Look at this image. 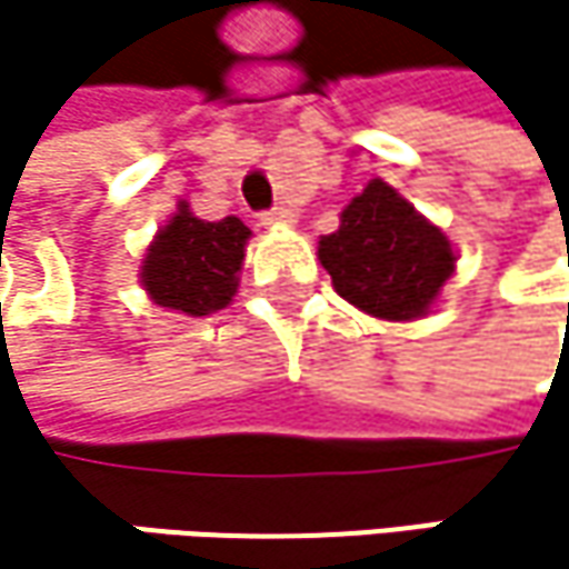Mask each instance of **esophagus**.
Instances as JSON below:
<instances>
[{
    "mask_svg": "<svg viewBox=\"0 0 569 569\" xmlns=\"http://www.w3.org/2000/svg\"><path fill=\"white\" fill-rule=\"evenodd\" d=\"M296 213L289 207H273L270 213H263V227H292Z\"/></svg>",
    "mask_w": 569,
    "mask_h": 569,
    "instance_id": "esophagus-1",
    "label": "esophagus"
}]
</instances>
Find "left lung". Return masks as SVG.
<instances>
[{
    "label": "left lung",
    "instance_id": "obj_1",
    "mask_svg": "<svg viewBox=\"0 0 569 569\" xmlns=\"http://www.w3.org/2000/svg\"><path fill=\"white\" fill-rule=\"evenodd\" d=\"M319 263L356 309L386 319H425L458 270V250L392 183L372 177L339 213V230L319 237Z\"/></svg>",
    "mask_w": 569,
    "mask_h": 569
}]
</instances>
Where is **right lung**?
Wrapping results in <instances>:
<instances>
[{
    "label": "right lung",
    "instance_id": "right-lung-1",
    "mask_svg": "<svg viewBox=\"0 0 569 569\" xmlns=\"http://www.w3.org/2000/svg\"><path fill=\"white\" fill-rule=\"evenodd\" d=\"M250 237L253 230L240 217L200 220L187 200H177L171 220L158 227L144 250L138 283L151 302L183 316L227 309L240 286Z\"/></svg>",
    "mask_w": 569,
    "mask_h": 569
}]
</instances>
